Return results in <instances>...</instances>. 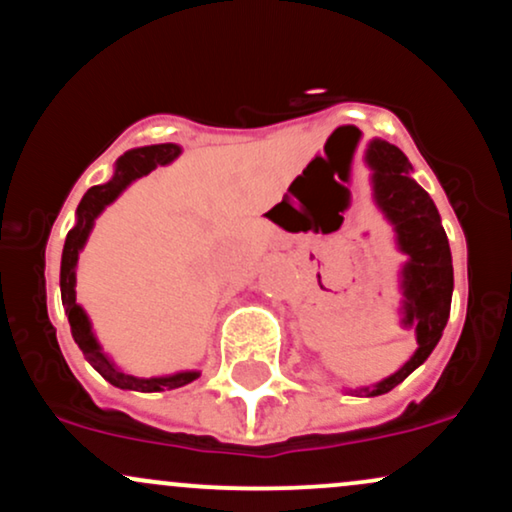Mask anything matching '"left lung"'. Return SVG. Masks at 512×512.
<instances>
[{
	"label": "left lung",
	"instance_id": "left-lung-1",
	"mask_svg": "<svg viewBox=\"0 0 512 512\" xmlns=\"http://www.w3.org/2000/svg\"><path fill=\"white\" fill-rule=\"evenodd\" d=\"M367 162L374 170L376 204L393 223L398 247L408 255L403 267V296H406L403 323L415 325L418 335V350L396 374L379 381L374 389H359L367 396H381L396 389L408 374L415 372L440 342L452 306L454 272L440 213L432 204L430 194L411 177L408 157L396 145L376 138L367 148Z\"/></svg>",
	"mask_w": 512,
	"mask_h": 512
}]
</instances>
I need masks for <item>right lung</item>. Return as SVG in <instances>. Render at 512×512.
Instances as JSON below:
<instances>
[{
	"label": "right lung",
	"instance_id": "right-lung-1",
	"mask_svg": "<svg viewBox=\"0 0 512 512\" xmlns=\"http://www.w3.org/2000/svg\"><path fill=\"white\" fill-rule=\"evenodd\" d=\"M179 155V145L162 143V145H148V148H136L128 150L126 155L119 157L116 162L114 177L106 184H97V187L89 189L87 194L82 196L80 206H77V223L75 228L67 233L65 247H63V262H60V294H63V306L67 313V320H70L72 338H75L77 345H80L84 359L92 364L97 372L104 376L109 384L119 386V389L128 391H170L179 389V386H187L199 376V372H179L172 376H155V379H138V376L123 374L114 364L109 362V357L101 352L97 338L92 333V325H89L87 313L82 311V306H77L75 301V267L77 257H80V250L87 243L89 230L94 226V218L99 216L111 201L119 196L133 179L143 177V174L153 172L157 165H167L174 157Z\"/></svg>",
	"mask_w": 512,
	"mask_h": 512
}]
</instances>
